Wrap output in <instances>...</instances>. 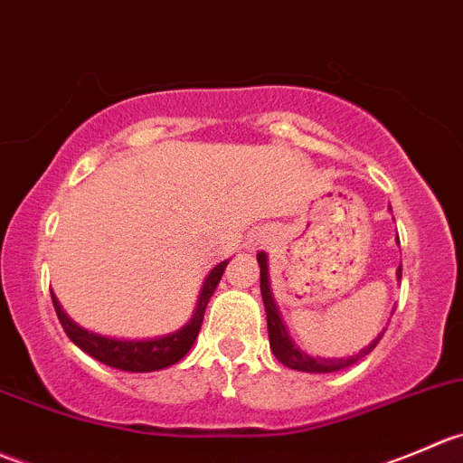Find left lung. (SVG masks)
<instances>
[{"mask_svg": "<svg viewBox=\"0 0 463 463\" xmlns=\"http://www.w3.org/2000/svg\"><path fill=\"white\" fill-rule=\"evenodd\" d=\"M256 259H259V265H260V295H263L265 315H268L269 346H272V351H274V355H277L279 363L286 364V367H290V369H297V372L331 373V372H337V369L351 367V364H355L360 358H364V355H369L373 349H376V345L381 342L383 335H378L372 345L364 346L358 355H351V358H310V355L301 354V351L292 345L290 337H288L286 326H283L281 317H279L277 304H274V299H272V292H269L268 259H265L263 251H260ZM401 274H402V269L398 268V279H401Z\"/></svg>", "mask_w": 463, "mask_h": 463, "instance_id": "8db88e82", "label": "left lung"}]
</instances>
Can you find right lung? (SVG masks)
Masks as SVG:
<instances>
[{
    "label": "right lung",
    "mask_w": 463,
    "mask_h": 463,
    "mask_svg": "<svg viewBox=\"0 0 463 463\" xmlns=\"http://www.w3.org/2000/svg\"><path fill=\"white\" fill-rule=\"evenodd\" d=\"M225 268L227 260H222V263H218L216 268L209 272L207 281H204L203 286V292H200L198 308H195L191 322L186 324V326H182L180 331L171 333V335L155 337V340H112V337H103L96 335V333L85 331V328H80L78 324H74L67 317L56 297L52 295L53 308H56V315L58 319H61L62 328H65L67 337L74 342L78 349H82L87 355L99 360V363L114 369H121V372H157V369L171 367V364H175L177 360H182L189 354L195 337H198L200 326H203L204 308H207L216 286L221 283Z\"/></svg>",
    "instance_id": "add662e5"
}]
</instances>
